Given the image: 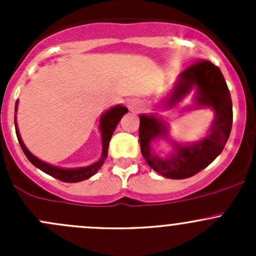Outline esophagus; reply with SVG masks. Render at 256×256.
<instances>
[{
  "label": "esophagus",
  "mask_w": 256,
  "mask_h": 256,
  "mask_svg": "<svg viewBox=\"0 0 256 256\" xmlns=\"http://www.w3.org/2000/svg\"><path fill=\"white\" fill-rule=\"evenodd\" d=\"M128 108L130 112H138L141 110V102H138V99H131L128 100Z\"/></svg>",
  "instance_id": "1"
}]
</instances>
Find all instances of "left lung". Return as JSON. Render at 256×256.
I'll list each match as a JSON object with an SVG mask.
<instances>
[{"label": "left lung", "mask_w": 256, "mask_h": 256, "mask_svg": "<svg viewBox=\"0 0 256 256\" xmlns=\"http://www.w3.org/2000/svg\"><path fill=\"white\" fill-rule=\"evenodd\" d=\"M190 92H194L193 105L188 109L208 108L214 118L207 135L190 144H177L168 135V124L156 114L140 115V144L142 156L154 171L162 177L183 180L194 176L209 166L223 151L233 124V105L230 92L220 69L210 62H198L178 76L164 106L174 108ZM166 138L172 151L162 158L152 150V142Z\"/></svg>", "instance_id": "8db88e82"}]
</instances>
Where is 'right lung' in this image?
<instances>
[{
  "mask_svg": "<svg viewBox=\"0 0 256 256\" xmlns=\"http://www.w3.org/2000/svg\"><path fill=\"white\" fill-rule=\"evenodd\" d=\"M18 110V100L16 102V106H14V126H16V134L18 142H20V147H22L23 152H24L26 157L30 160V162L32 164H34L37 168H40V171H43L44 174H49V176L56 178V180H62V182H68V183H76L80 182V180H84L94 176L98 171L100 170V167L104 164L105 160L108 157V148H109V142L110 138H112L114 131H115L116 126H118V121L121 120L124 115L128 112V108L122 106V105H115L112 109H109L108 112H105L100 118V124H99V130L102 134V157L98 160L96 162H94L90 166L85 167H76V168H62V167L53 166V164H49L47 162L42 161L38 157H36L30 150L26 147V144H23L22 138L20 135V131H18L17 126V118L16 114Z\"/></svg>",
  "mask_w": 256,
  "mask_h": 256,
  "instance_id": "1",
  "label": "right lung"
}]
</instances>
